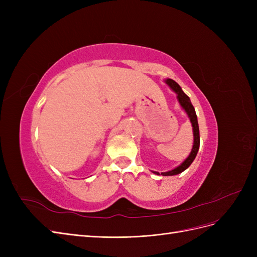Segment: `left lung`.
Instances as JSON below:
<instances>
[{
    "label": "left lung",
    "instance_id": "obj_1",
    "mask_svg": "<svg viewBox=\"0 0 257 257\" xmlns=\"http://www.w3.org/2000/svg\"><path fill=\"white\" fill-rule=\"evenodd\" d=\"M165 81L169 85L170 89H172L174 92H176L179 104L181 105V107L183 108L186 114L189 115L190 121H191L192 126H193V135H194V144H193L192 151H191L189 157L186 158V160L182 163L181 165H179L178 167L174 168L173 170H169V172H166V173H161V175H163V176H175V175H178V174L184 172V170L192 164L193 161L195 160L198 149H199V127H198V122H197V115H196L195 109H194V107L191 103L190 97L182 91L180 85H179L173 79H166ZM153 174L160 175L158 172H153Z\"/></svg>",
    "mask_w": 257,
    "mask_h": 257
}]
</instances>
